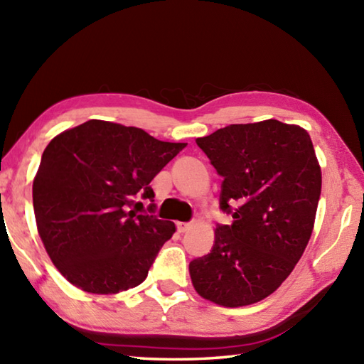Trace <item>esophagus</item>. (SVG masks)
Listing matches in <instances>:
<instances>
[{
	"mask_svg": "<svg viewBox=\"0 0 364 364\" xmlns=\"http://www.w3.org/2000/svg\"><path fill=\"white\" fill-rule=\"evenodd\" d=\"M191 225H192V223H176V229L180 233H184L186 230H189Z\"/></svg>",
	"mask_w": 364,
	"mask_h": 364,
	"instance_id": "obj_1",
	"label": "esophagus"
}]
</instances>
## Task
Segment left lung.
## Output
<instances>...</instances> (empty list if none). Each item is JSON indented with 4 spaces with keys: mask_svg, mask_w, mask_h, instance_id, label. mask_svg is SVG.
I'll return each instance as SVG.
<instances>
[{
    "mask_svg": "<svg viewBox=\"0 0 364 364\" xmlns=\"http://www.w3.org/2000/svg\"><path fill=\"white\" fill-rule=\"evenodd\" d=\"M223 176L210 254L189 263L197 294L225 308L257 303L301 259L314 227L322 173L309 134L277 119L230 124L196 140Z\"/></svg>",
    "mask_w": 364,
    "mask_h": 364,
    "instance_id": "obj_1",
    "label": "left lung"
}]
</instances>
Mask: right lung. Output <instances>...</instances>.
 <instances>
[{
    "instance_id": "add662e5",
    "label": "right lung",
    "mask_w": 364,
    "mask_h": 364,
    "mask_svg": "<svg viewBox=\"0 0 364 364\" xmlns=\"http://www.w3.org/2000/svg\"><path fill=\"white\" fill-rule=\"evenodd\" d=\"M188 144L139 127L90 119L50 141L33 183L38 230L53 265L88 294L112 295L144 282L175 224L137 213L153 178Z\"/></svg>"
}]
</instances>
